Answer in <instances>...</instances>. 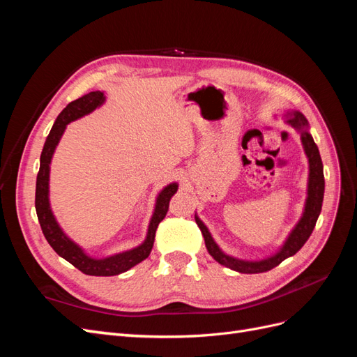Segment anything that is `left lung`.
Returning a JSON list of instances; mask_svg holds the SVG:
<instances>
[{
  "mask_svg": "<svg viewBox=\"0 0 357 357\" xmlns=\"http://www.w3.org/2000/svg\"><path fill=\"white\" fill-rule=\"evenodd\" d=\"M286 123L290 125L291 128H295L301 134V142H302V146H304L305 155L308 158L310 174H308V189H307L304 213H302L301 219L296 223L295 228L289 234L282 248H280L275 255L261 259V261H244V259L229 256L220 250V247L215 244L211 234L208 232L207 226L202 223V220L198 218V215H195L197 225L199 226V229L202 232L205 247H207L208 253L213 256L214 261H218L220 265L226 268L234 269V271H238L243 274L265 273L282 264L284 259L294 256L298 250H301V247L304 245L310 238V235L312 229H314L316 222L319 219V214L321 211L323 193H325V176H323V164H321L319 149L308 131L310 128L308 121L305 119V116L299 112H287Z\"/></svg>",
  "mask_w": 357,
  "mask_h": 357,
  "instance_id": "obj_1",
  "label": "left lung"
}]
</instances>
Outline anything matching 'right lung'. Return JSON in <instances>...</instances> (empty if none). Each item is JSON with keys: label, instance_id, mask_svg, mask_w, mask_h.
Instances as JSON below:
<instances>
[{"label": "right lung", "instance_id": "obj_1", "mask_svg": "<svg viewBox=\"0 0 357 357\" xmlns=\"http://www.w3.org/2000/svg\"><path fill=\"white\" fill-rule=\"evenodd\" d=\"M105 101L104 92L95 91L83 95L82 98L70 102L66 109H63L59 116L56 117L55 123H53L50 132L46 138L45 147L40 156V171L37 174V185H36V211L37 218L41 226V231L45 234L47 243L61 257L66 259L71 265H74L83 274L96 275V277H110L122 274L128 269H131L137 264L143 262L144 259L152 252V247L155 243V234L158 229V225L164 220L168 211V205L171 197L174 195L178 189L177 183H171L159 192L155 204V211L152 219L149 223V229L146 240L143 244H139L131 250H126L122 253H117L109 257L95 259L84 253L80 245L71 241L68 236L61 229L55 215L52 213L50 202H49V174H50V162L52 156L55 153V149L59 143V139L66 131V128L70 122L77 121V119L92 113L95 109H98Z\"/></svg>", "mask_w": 357, "mask_h": 357}]
</instances>
